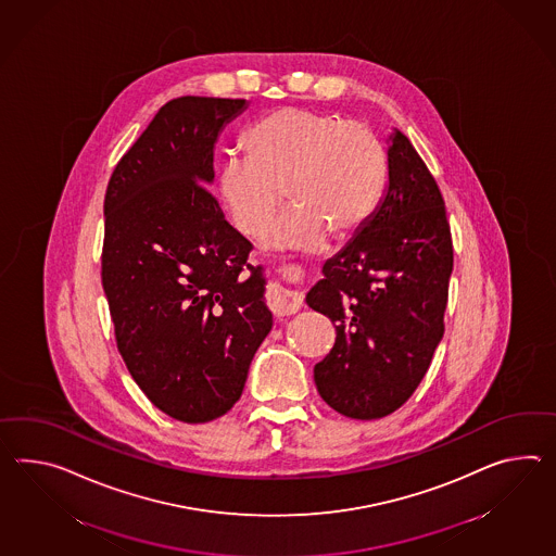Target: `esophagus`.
Instances as JSON below:
<instances>
[{
    "label": "esophagus",
    "instance_id": "34e87169",
    "mask_svg": "<svg viewBox=\"0 0 556 556\" xmlns=\"http://www.w3.org/2000/svg\"><path fill=\"white\" fill-rule=\"evenodd\" d=\"M267 303L271 307V312L279 317L283 315H291V313L299 312L303 298L298 291H287V289H271Z\"/></svg>",
    "mask_w": 556,
    "mask_h": 556
}]
</instances>
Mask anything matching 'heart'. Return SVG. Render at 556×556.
<instances>
[{
  "instance_id": "1",
  "label": "heart",
  "mask_w": 556,
  "mask_h": 556,
  "mask_svg": "<svg viewBox=\"0 0 556 556\" xmlns=\"http://www.w3.org/2000/svg\"><path fill=\"white\" fill-rule=\"evenodd\" d=\"M247 156H229L218 197L235 229L257 239L283 203L293 208L269 230L273 249L319 251L329 235L348 239L366 225L388 178L378 135L359 121L309 110H277L243 140Z\"/></svg>"
}]
</instances>
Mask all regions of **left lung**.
Masks as SVG:
<instances>
[{"label":"left lung","instance_id":"1","mask_svg":"<svg viewBox=\"0 0 556 556\" xmlns=\"http://www.w3.org/2000/svg\"><path fill=\"white\" fill-rule=\"evenodd\" d=\"M388 175L378 211L307 293L336 324V343L313 369L317 392L353 420L392 414L420 386L444 336L454 267L444 197L400 130Z\"/></svg>","mask_w":556,"mask_h":556}]
</instances>
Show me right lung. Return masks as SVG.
I'll list each match as a JSON object with an SVG mask.
<instances>
[{
    "label": "right lung",
    "mask_w": 556,
    "mask_h": 556,
    "mask_svg": "<svg viewBox=\"0 0 556 556\" xmlns=\"http://www.w3.org/2000/svg\"><path fill=\"white\" fill-rule=\"evenodd\" d=\"M241 98L166 102L116 164L104 197L102 287L118 352L138 388L187 424L237 404L271 331L253 244L204 185L213 147Z\"/></svg>",
    "instance_id": "1"
}]
</instances>
